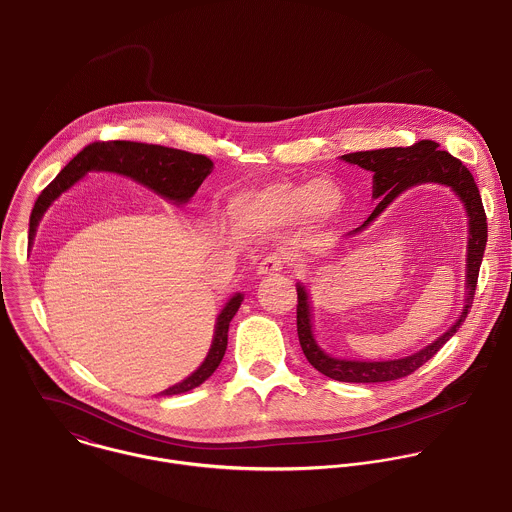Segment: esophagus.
<instances>
[{
  "mask_svg": "<svg viewBox=\"0 0 512 512\" xmlns=\"http://www.w3.org/2000/svg\"><path fill=\"white\" fill-rule=\"evenodd\" d=\"M285 263L287 259L279 253H273V255H267L259 267H257V275H273V273H281L285 269Z\"/></svg>",
  "mask_w": 512,
  "mask_h": 512,
  "instance_id": "esophagus-1",
  "label": "esophagus"
}]
</instances>
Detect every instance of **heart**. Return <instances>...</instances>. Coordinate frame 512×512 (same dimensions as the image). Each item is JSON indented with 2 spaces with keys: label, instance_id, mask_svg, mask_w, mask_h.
<instances>
[{
  "label": "heart",
  "instance_id": "heart-1",
  "mask_svg": "<svg viewBox=\"0 0 512 512\" xmlns=\"http://www.w3.org/2000/svg\"><path fill=\"white\" fill-rule=\"evenodd\" d=\"M337 205L339 193L327 181H283L237 197L233 217L245 231L269 233L307 217H329Z\"/></svg>",
  "mask_w": 512,
  "mask_h": 512
}]
</instances>
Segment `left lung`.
<instances>
[{
	"label": "left lung",
	"instance_id": "left-lung-1",
	"mask_svg": "<svg viewBox=\"0 0 512 512\" xmlns=\"http://www.w3.org/2000/svg\"><path fill=\"white\" fill-rule=\"evenodd\" d=\"M347 163L359 165L373 171V197L379 199L375 211L369 219L351 231L357 235L371 221H375L403 191L421 183H441L451 187L459 199L465 203L469 215V247H467V299L459 321L437 341L427 345L415 355L395 361H347L329 357L317 345L311 331V305L305 287L297 285V335L307 361L325 377L343 383H385L397 381L415 373L421 365L437 355V351L459 331L463 321L473 307V297L479 281V269L483 263V253L487 247V215L481 201L479 187L471 171L453 157L449 151H441L439 143L431 139L417 141L411 147H387L375 151H357L343 155Z\"/></svg>",
	"mask_w": 512,
	"mask_h": 512
}]
</instances>
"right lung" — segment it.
I'll use <instances>...</instances> for the list:
<instances>
[{"label":"right lung","instance_id":"right-lung-1","mask_svg":"<svg viewBox=\"0 0 512 512\" xmlns=\"http://www.w3.org/2000/svg\"><path fill=\"white\" fill-rule=\"evenodd\" d=\"M87 171H115L127 175L141 185L153 189L163 199H169L177 205L187 203L205 177L213 171V161L199 153H189L181 149H171L163 145H147L135 141H95L83 147L61 171L59 175L39 193L31 217H29V243L35 237V229L47 211V207L71 185H75ZM243 295L237 293L229 299L223 311L217 317L215 335L211 349L201 363V367L191 373L185 381L165 389L161 395H181L203 381H207L213 371L219 367L225 349H227V331L229 323L235 317L237 309L241 307Z\"/></svg>","mask_w":512,"mask_h":512}]
</instances>
